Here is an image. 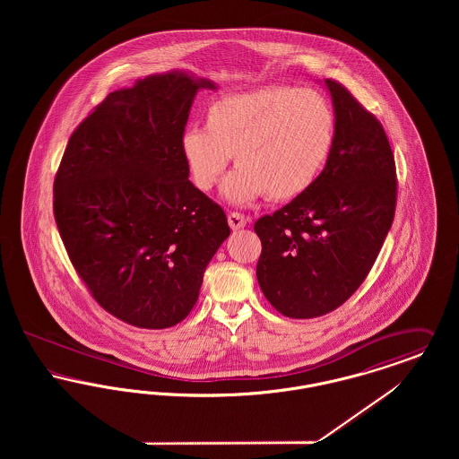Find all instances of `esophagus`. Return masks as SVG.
Instances as JSON below:
<instances>
[{
	"label": "esophagus",
	"mask_w": 459,
	"mask_h": 459,
	"mask_svg": "<svg viewBox=\"0 0 459 459\" xmlns=\"http://www.w3.org/2000/svg\"><path fill=\"white\" fill-rule=\"evenodd\" d=\"M227 220H229V225H230L232 230H239V229H242V227L246 225V221H247L246 217H244L242 213H238V212H230Z\"/></svg>",
	"instance_id": "1"
}]
</instances>
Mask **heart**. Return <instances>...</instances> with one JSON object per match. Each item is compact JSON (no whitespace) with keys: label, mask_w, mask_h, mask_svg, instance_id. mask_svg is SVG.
Masks as SVG:
<instances>
[{"label":"heart","mask_w":459,"mask_h":459,"mask_svg":"<svg viewBox=\"0 0 459 459\" xmlns=\"http://www.w3.org/2000/svg\"><path fill=\"white\" fill-rule=\"evenodd\" d=\"M335 143V115L313 89L268 86L227 94L204 111V129L180 135L193 184L208 193L234 154L221 193L236 204L264 196L290 201L318 180Z\"/></svg>","instance_id":"obj_1"}]
</instances>
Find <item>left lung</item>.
Returning <instances> with one entry per match:
<instances>
[{
    "label": "left lung",
    "instance_id": "obj_1",
    "mask_svg": "<svg viewBox=\"0 0 459 459\" xmlns=\"http://www.w3.org/2000/svg\"><path fill=\"white\" fill-rule=\"evenodd\" d=\"M325 86L335 143L324 172L303 196L255 223L258 284L289 318L344 305L370 273L395 213V161L382 124L341 82Z\"/></svg>",
    "mask_w": 459,
    "mask_h": 459
}]
</instances>
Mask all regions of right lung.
<instances>
[{
  "label": "right lung",
  "mask_w": 459,
  "mask_h": 459,
  "mask_svg": "<svg viewBox=\"0 0 459 459\" xmlns=\"http://www.w3.org/2000/svg\"><path fill=\"white\" fill-rule=\"evenodd\" d=\"M197 89L215 84L172 70L109 92L72 132L55 177L70 262L94 301L134 327L182 322L230 234L180 153Z\"/></svg>",
  "instance_id": "add662e5"
}]
</instances>
